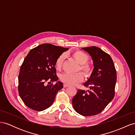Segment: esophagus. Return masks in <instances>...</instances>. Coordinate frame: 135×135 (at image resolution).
<instances>
[{
    "instance_id": "obj_1",
    "label": "esophagus",
    "mask_w": 135,
    "mask_h": 135,
    "mask_svg": "<svg viewBox=\"0 0 135 135\" xmlns=\"http://www.w3.org/2000/svg\"><path fill=\"white\" fill-rule=\"evenodd\" d=\"M68 87H69V85H67V84H64V88Z\"/></svg>"
}]
</instances>
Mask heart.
Masks as SVG:
<instances>
[{
	"label": "heart",
	"mask_w": 135,
	"mask_h": 135,
	"mask_svg": "<svg viewBox=\"0 0 135 135\" xmlns=\"http://www.w3.org/2000/svg\"><path fill=\"white\" fill-rule=\"evenodd\" d=\"M71 56L78 63L80 64V69L83 71L85 76H90L92 71V68L90 64L87 63L89 60L88 56L82 51H76L72 53ZM65 59V54H62L56 60L55 66L57 70H60L62 68ZM60 78L65 84L69 85H74L83 80V75L80 73L75 74L65 73L60 75Z\"/></svg>",
	"instance_id": "b5f03b06"
}]
</instances>
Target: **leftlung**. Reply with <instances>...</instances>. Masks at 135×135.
<instances>
[{
    "label": "left lung",
    "mask_w": 135,
    "mask_h": 135,
    "mask_svg": "<svg viewBox=\"0 0 135 135\" xmlns=\"http://www.w3.org/2000/svg\"><path fill=\"white\" fill-rule=\"evenodd\" d=\"M91 56L93 70L85 87L90 91L79 89L72 104L75 111L83 116L99 114L110 103L115 95L117 73L111 57L95 46L81 48Z\"/></svg>",
    "instance_id": "1"
}]
</instances>
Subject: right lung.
Masks as SVG:
<instances>
[{"mask_svg":"<svg viewBox=\"0 0 135 135\" xmlns=\"http://www.w3.org/2000/svg\"><path fill=\"white\" fill-rule=\"evenodd\" d=\"M68 48L43 44L32 49L23 60L18 75V92L27 107L43 111L54 103L57 93L63 88L55 68L56 60ZM50 83L47 86L45 83ZM50 82V83L49 81Z\"/></svg>","mask_w":135,"mask_h":135,"instance_id":"1","label":"right lung"}]
</instances>
